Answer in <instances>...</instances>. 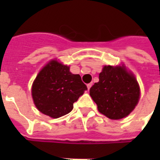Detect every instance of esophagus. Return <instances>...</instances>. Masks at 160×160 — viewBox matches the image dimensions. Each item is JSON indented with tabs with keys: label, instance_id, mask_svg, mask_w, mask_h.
I'll return each instance as SVG.
<instances>
[{
	"label": "esophagus",
	"instance_id": "34e87169",
	"mask_svg": "<svg viewBox=\"0 0 160 160\" xmlns=\"http://www.w3.org/2000/svg\"><path fill=\"white\" fill-rule=\"evenodd\" d=\"M92 83H89V84H87V89H88V90H89V89H90L91 87H92Z\"/></svg>",
	"mask_w": 160,
	"mask_h": 160
}]
</instances>
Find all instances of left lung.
<instances>
[{
	"label": "left lung",
	"instance_id": "8db88e82",
	"mask_svg": "<svg viewBox=\"0 0 160 160\" xmlns=\"http://www.w3.org/2000/svg\"><path fill=\"white\" fill-rule=\"evenodd\" d=\"M90 95L98 111L118 120L130 114L140 98V87L133 73L123 66H104L99 81L90 88Z\"/></svg>",
	"mask_w": 160,
	"mask_h": 160
}]
</instances>
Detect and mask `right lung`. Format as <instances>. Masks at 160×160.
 Segmentation results:
<instances>
[{
	"mask_svg": "<svg viewBox=\"0 0 160 160\" xmlns=\"http://www.w3.org/2000/svg\"><path fill=\"white\" fill-rule=\"evenodd\" d=\"M87 90L80 74L56 60L50 61L37 75L32 87L34 104L42 114L58 118L73 110V103Z\"/></svg>",
	"mask_w": 160,
	"mask_h": 160,
	"instance_id": "add662e5",
	"label": "right lung"
}]
</instances>
